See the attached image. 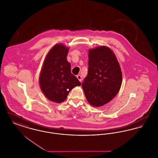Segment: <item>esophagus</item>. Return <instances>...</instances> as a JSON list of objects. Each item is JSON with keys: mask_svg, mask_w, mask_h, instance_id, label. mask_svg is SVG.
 Instances as JSON below:
<instances>
[{"mask_svg": "<svg viewBox=\"0 0 158 158\" xmlns=\"http://www.w3.org/2000/svg\"><path fill=\"white\" fill-rule=\"evenodd\" d=\"M77 78L78 79V80L81 82H82V76L81 75H77Z\"/></svg>", "mask_w": 158, "mask_h": 158, "instance_id": "34e87169", "label": "esophagus"}]
</instances>
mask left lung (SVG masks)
Returning <instances> with one entry per match:
<instances>
[{
    "mask_svg": "<svg viewBox=\"0 0 158 158\" xmlns=\"http://www.w3.org/2000/svg\"><path fill=\"white\" fill-rule=\"evenodd\" d=\"M88 75L82 84L90 105L101 106L118 94L122 83L120 66L113 51L105 46L89 50Z\"/></svg>",
    "mask_w": 158,
    "mask_h": 158,
    "instance_id": "left-lung-1",
    "label": "left lung"
}]
</instances>
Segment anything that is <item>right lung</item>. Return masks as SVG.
<instances>
[{"label": "right lung", "mask_w": 158, "mask_h": 158, "mask_svg": "<svg viewBox=\"0 0 158 158\" xmlns=\"http://www.w3.org/2000/svg\"><path fill=\"white\" fill-rule=\"evenodd\" d=\"M68 51L61 44L54 45L45 57L40 76L41 89L50 101L57 103L63 102L70 90L81 85L71 73Z\"/></svg>", "instance_id": "right-lung-1"}]
</instances>
